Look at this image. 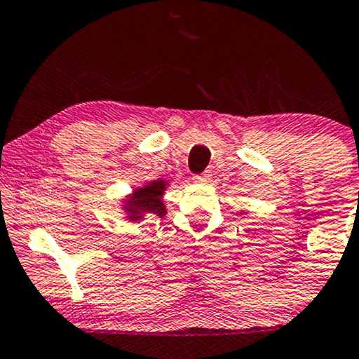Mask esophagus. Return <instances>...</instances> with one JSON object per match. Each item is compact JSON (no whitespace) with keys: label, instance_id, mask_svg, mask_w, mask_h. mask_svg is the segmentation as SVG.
Segmentation results:
<instances>
[{"label":"esophagus","instance_id":"obj_1","mask_svg":"<svg viewBox=\"0 0 359 359\" xmlns=\"http://www.w3.org/2000/svg\"><path fill=\"white\" fill-rule=\"evenodd\" d=\"M209 179H211V172H209V170L203 172V174H196L192 177L194 182H208Z\"/></svg>","mask_w":359,"mask_h":359}]
</instances>
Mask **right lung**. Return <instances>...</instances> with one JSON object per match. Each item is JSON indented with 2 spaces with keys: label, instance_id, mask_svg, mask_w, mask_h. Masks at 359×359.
<instances>
[{
  "label": "right lung",
  "instance_id": "add662e5",
  "mask_svg": "<svg viewBox=\"0 0 359 359\" xmlns=\"http://www.w3.org/2000/svg\"><path fill=\"white\" fill-rule=\"evenodd\" d=\"M165 185L163 180H154L145 187L137 189L125 205L130 221H140L143 214H155L158 217L165 216V205L162 203Z\"/></svg>",
  "mask_w": 359,
  "mask_h": 359
}]
</instances>
